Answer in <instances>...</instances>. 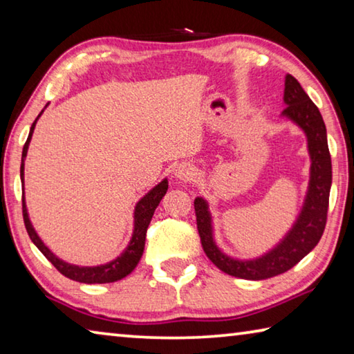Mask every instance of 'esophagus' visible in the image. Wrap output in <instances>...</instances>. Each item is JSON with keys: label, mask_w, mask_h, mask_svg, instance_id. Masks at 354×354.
I'll return each instance as SVG.
<instances>
[{"label": "esophagus", "mask_w": 354, "mask_h": 354, "mask_svg": "<svg viewBox=\"0 0 354 354\" xmlns=\"http://www.w3.org/2000/svg\"><path fill=\"white\" fill-rule=\"evenodd\" d=\"M173 175H175L176 181H179V183H187V181H190L192 178L195 176V171H194V167H192L190 164L183 162V164H179V165L176 167L175 173H173Z\"/></svg>", "instance_id": "obj_1"}]
</instances>
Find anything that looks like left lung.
Returning a JSON list of instances; mask_svg holds the SVG:
<instances>
[{
  "mask_svg": "<svg viewBox=\"0 0 354 354\" xmlns=\"http://www.w3.org/2000/svg\"><path fill=\"white\" fill-rule=\"evenodd\" d=\"M283 100L286 109L281 117L290 120L306 136L310 159L309 183L301 211L284 237L273 248L253 259L231 257L223 253L215 242L209 203L203 196H196L194 201L203 250L215 267L236 278L259 281L290 270L315 248L325 231L329 190L333 181L325 122L319 107L310 101L308 93L292 75H286Z\"/></svg>",
  "mask_w": 354,
  "mask_h": 354,
  "instance_id": "8db88e82",
  "label": "left lung"
}]
</instances>
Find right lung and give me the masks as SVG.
Returning <instances> with one entry per match:
<instances>
[{
    "instance_id": "right-lung-1",
    "label": "right lung",
    "mask_w": 354,
    "mask_h": 354,
    "mask_svg": "<svg viewBox=\"0 0 354 354\" xmlns=\"http://www.w3.org/2000/svg\"><path fill=\"white\" fill-rule=\"evenodd\" d=\"M48 106V104H46ZM45 106V107H46ZM44 113L41 111L39 113V117ZM39 117L35 118V122L32 123L31 129H29V136L28 140L23 147V153H21V167H20V179H21V189H23V220H25V226L29 237L34 242L35 247H37L41 254H44L48 261H50L53 266H55L59 272H61L64 277H67L73 281H77V283H84V284H104V283H115V281L123 279L124 277L134 270L139 263L140 257L143 254V250H145V237H147V230L149 221L153 218V214L156 211V207L159 206L160 200L164 198V195L167 194V189H169V181L167 178H164L158 185L142 196V198L137 201V205L134 207V230H133V236H131V241L128 243V247L122 251V254L117 256L115 259H112L111 262L101 263V266H93V267H86V266H75V263L65 262L61 257H57L53 251L46 247L44 241L39 237L37 231L34 230V226L29 220V214H28V207H26V201H25V159L28 154V148H29V142L32 139V133L35 128V123H37Z\"/></svg>"
}]
</instances>
